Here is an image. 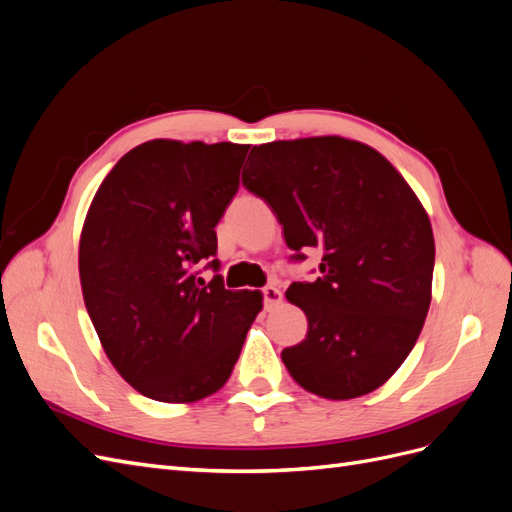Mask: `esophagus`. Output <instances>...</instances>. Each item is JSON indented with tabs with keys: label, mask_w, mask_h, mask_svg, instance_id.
Wrapping results in <instances>:
<instances>
[{
	"label": "esophagus",
	"mask_w": 512,
	"mask_h": 512,
	"mask_svg": "<svg viewBox=\"0 0 512 512\" xmlns=\"http://www.w3.org/2000/svg\"><path fill=\"white\" fill-rule=\"evenodd\" d=\"M282 299H284V294H282V290L277 288V286H265V288H262V301H265L267 309L277 307V305L282 303Z\"/></svg>",
	"instance_id": "obj_1"
}]
</instances>
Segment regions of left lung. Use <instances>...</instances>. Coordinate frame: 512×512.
Listing matches in <instances>:
<instances>
[{
	"label": "left lung",
	"mask_w": 512,
	"mask_h": 512,
	"mask_svg": "<svg viewBox=\"0 0 512 512\" xmlns=\"http://www.w3.org/2000/svg\"><path fill=\"white\" fill-rule=\"evenodd\" d=\"M247 192L282 224L290 260L322 254L316 282H292L307 316L301 344L282 350L305 391L352 399L389 380L421 335L436 245L427 213L376 149L339 136L252 147Z\"/></svg>",
	"instance_id": "1"
}]
</instances>
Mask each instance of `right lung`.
<instances>
[{
  "mask_svg": "<svg viewBox=\"0 0 512 512\" xmlns=\"http://www.w3.org/2000/svg\"><path fill=\"white\" fill-rule=\"evenodd\" d=\"M247 149L143 143L89 207L79 250L87 314L123 380L149 399L183 404L222 389L262 309L258 290H226L215 258Z\"/></svg>",
  "mask_w": 512,
  "mask_h": 512,
  "instance_id": "right-lung-1",
  "label": "right lung"
}]
</instances>
